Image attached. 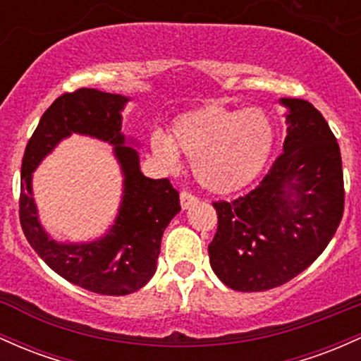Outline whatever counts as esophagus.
<instances>
[{
    "mask_svg": "<svg viewBox=\"0 0 361 361\" xmlns=\"http://www.w3.org/2000/svg\"><path fill=\"white\" fill-rule=\"evenodd\" d=\"M194 202H197V197L194 194L188 192V191H182L180 192V206L182 209H188L189 206H192Z\"/></svg>",
    "mask_w": 361,
    "mask_h": 361,
    "instance_id": "esophagus-1",
    "label": "esophagus"
}]
</instances>
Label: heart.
Instances as JSON below:
<instances>
[{"mask_svg":"<svg viewBox=\"0 0 361 361\" xmlns=\"http://www.w3.org/2000/svg\"><path fill=\"white\" fill-rule=\"evenodd\" d=\"M274 145L269 116L257 107L244 111L212 104L180 116L167 137L153 133L149 147L169 170L179 155L192 161L197 184L213 194H232L259 176Z\"/></svg>","mask_w":361,"mask_h":361,"instance_id":"1","label":"heart"}]
</instances>
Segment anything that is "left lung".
<instances>
[{
  "mask_svg": "<svg viewBox=\"0 0 361 361\" xmlns=\"http://www.w3.org/2000/svg\"><path fill=\"white\" fill-rule=\"evenodd\" d=\"M286 112L283 153L245 196L213 202L218 228L209 264L228 288L285 285L315 261L344 209L341 152L321 112L302 99H279Z\"/></svg>",
  "mask_w": 361,
  "mask_h": 361,
  "instance_id": "8db88e82",
  "label": "left lung"
}]
</instances>
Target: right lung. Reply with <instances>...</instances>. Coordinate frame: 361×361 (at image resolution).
I'll use <instances>...</instances> for the list:
<instances>
[{"label":"right lung","mask_w":361,"mask_h":361,"mask_svg":"<svg viewBox=\"0 0 361 361\" xmlns=\"http://www.w3.org/2000/svg\"><path fill=\"white\" fill-rule=\"evenodd\" d=\"M128 97L95 88L64 93L40 117L22 160L20 224L28 244L52 271L82 288L100 295H129L143 288L157 271L161 235L180 212L179 192L169 179H149L140 155L126 147L121 133ZM85 134L115 147L123 172V197L115 225L92 243H56L38 221L31 192V173L64 137Z\"/></svg>","instance_id":"obj_1"}]
</instances>
